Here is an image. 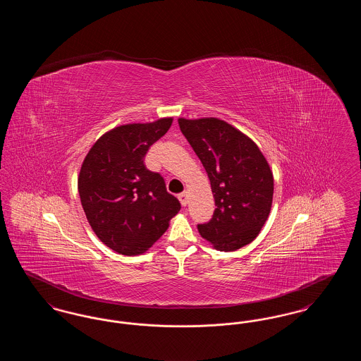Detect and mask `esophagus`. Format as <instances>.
<instances>
[{
    "label": "esophagus",
    "instance_id": "1",
    "mask_svg": "<svg viewBox=\"0 0 361 361\" xmlns=\"http://www.w3.org/2000/svg\"><path fill=\"white\" fill-rule=\"evenodd\" d=\"M178 200H180V203H181V206H187L188 204V195H187V192H183V193H180L178 196Z\"/></svg>",
    "mask_w": 361,
    "mask_h": 361
}]
</instances>
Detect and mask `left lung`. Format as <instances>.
Masks as SVG:
<instances>
[{
    "label": "left lung",
    "mask_w": 361,
    "mask_h": 361,
    "mask_svg": "<svg viewBox=\"0 0 361 361\" xmlns=\"http://www.w3.org/2000/svg\"><path fill=\"white\" fill-rule=\"evenodd\" d=\"M183 135L202 161L215 199L200 235L215 249L233 252L255 240L268 219L274 176L257 145L226 121L178 119Z\"/></svg>",
    "instance_id": "obj_1"
}]
</instances>
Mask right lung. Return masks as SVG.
I'll return each mask as SVG.
<instances>
[{
	"label": "right lung",
	"instance_id": "add662e5",
	"mask_svg": "<svg viewBox=\"0 0 361 361\" xmlns=\"http://www.w3.org/2000/svg\"><path fill=\"white\" fill-rule=\"evenodd\" d=\"M172 121L116 127L93 145L81 166L78 192L87 222L108 247L124 256L152 247L181 208L164 177L143 162Z\"/></svg>",
	"mask_w": 361,
	"mask_h": 361
}]
</instances>
